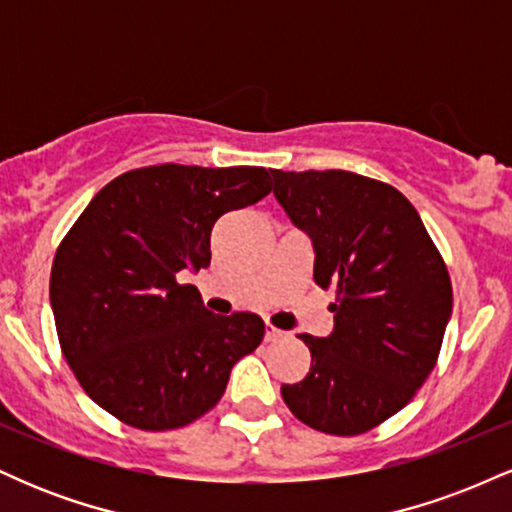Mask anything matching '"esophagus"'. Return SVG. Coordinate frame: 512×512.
<instances>
[{
    "instance_id": "1",
    "label": "esophagus",
    "mask_w": 512,
    "mask_h": 512,
    "mask_svg": "<svg viewBox=\"0 0 512 512\" xmlns=\"http://www.w3.org/2000/svg\"><path fill=\"white\" fill-rule=\"evenodd\" d=\"M289 337V334L286 332H281V330H276V327H272V325H267L264 327V342H281V339H286Z\"/></svg>"
}]
</instances>
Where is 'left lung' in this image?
<instances>
[{
  "mask_svg": "<svg viewBox=\"0 0 512 512\" xmlns=\"http://www.w3.org/2000/svg\"><path fill=\"white\" fill-rule=\"evenodd\" d=\"M274 197L313 245V279L334 289L327 337L298 334L310 373L281 385L296 419L332 436L383 424L416 395L443 344L452 286L419 211L349 170H272Z\"/></svg>",
  "mask_w": 512,
  "mask_h": 512,
  "instance_id": "8db88e82",
  "label": "left lung"
}]
</instances>
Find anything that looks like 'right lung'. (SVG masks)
<instances>
[{"label": "right lung", "mask_w": 512, "mask_h": 512, "mask_svg": "<svg viewBox=\"0 0 512 512\" xmlns=\"http://www.w3.org/2000/svg\"><path fill=\"white\" fill-rule=\"evenodd\" d=\"M272 192L255 166L137 168L103 187L57 248L50 308L62 354L98 407L142 431L219 402L264 337L255 313L214 315L180 272L211 262V228Z\"/></svg>", "instance_id": "obj_1"}]
</instances>
